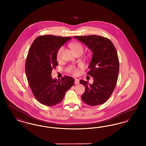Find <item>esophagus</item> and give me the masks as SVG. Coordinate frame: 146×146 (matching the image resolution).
Instances as JSON below:
<instances>
[{
	"mask_svg": "<svg viewBox=\"0 0 146 146\" xmlns=\"http://www.w3.org/2000/svg\"><path fill=\"white\" fill-rule=\"evenodd\" d=\"M79 83V80L77 78H75V84H78Z\"/></svg>",
	"mask_w": 146,
	"mask_h": 146,
	"instance_id": "1",
	"label": "esophagus"
}]
</instances>
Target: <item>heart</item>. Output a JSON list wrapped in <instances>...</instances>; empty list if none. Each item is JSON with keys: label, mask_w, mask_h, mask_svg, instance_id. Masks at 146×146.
Segmentation results:
<instances>
[{"label": "heart", "mask_w": 146, "mask_h": 146, "mask_svg": "<svg viewBox=\"0 0 146 146\" xmlns=\"http://www.w3.org/2000/svg\"><path fill=\"white\" fill-rule=\"evenodd\" d=\"M70 46L72 49V50L74 51V52L75 53L78 52H82L83 53V47L82 46V45L79 42H76L71 43L70 44ZM63 50H64V48H63V46H62L58 49V50L57 51V59L59 60L61 58ZM79 67L80 68H83V65L82 64H80L79 65ZM70 70H71V72L73 73L74 74H76L78 73V69L76 67H72L71 68Z\"/></svg>", "instance_id": "b5f03b06"}]
</instances>
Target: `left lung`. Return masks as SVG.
Returning a JSON list of instances; mask_svg holds the SVG:
<instances>
[{
  "instance_id": "left-lung-1",
  "label": "left lung",
  "mask_w": 146,
  "mask_h": 146,
  "mask_svg": "<svg viewBox=\"0 0 146 146\" xmlns=\"http://www.w3.org/2000/svg\"><path fill=\"white\" fill-rule=\"evenodd\" d=\"M92 52L88 74L93 77L90 84L81 80L85 90L82 99L86 104L95 106L103 104L111 97L116 86L119 71L118 54L112 42L99 35L76 36Z\"/></svg>"
}]
</instances>
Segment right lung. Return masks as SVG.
I'll return each instance as SVG.
<instances>
[{
	"instance_id": "right-lung-1",
	"label": "right lung",
	"mask_w": 146,
	"mask_h": 146,
	"mask_svg": "<svg viewBox=\"0 0 146 146\" xmlns=\"http://www.w3.org/2000/svg\"><path fill=\"white\" fill-rule=\"evenodd\" d=\"M70 37L45 35L37 37L31 45L26 61L25 71L35 98L42 104L53 106L60 103L74 79L64 76L52 79L51 71L58 66L57 52Z\"/></svg>"
}]
</instances>
